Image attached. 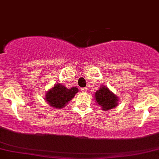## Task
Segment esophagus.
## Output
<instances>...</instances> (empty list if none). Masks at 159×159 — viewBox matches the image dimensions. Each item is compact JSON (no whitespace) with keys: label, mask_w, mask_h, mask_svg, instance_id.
<instances>
[{"label":"esophagus","mask_w":159,"mask_h":159,"mask_svg":"<svg viewBox=\"0 0 159 159\" xmlns=\"http://www.w3.org/2000/svg\"><path fill=\"white\" fill-rule=\"evenodd\" d=\"M81 91H82V92H86V91H88V88H81Z\"/></svg>","instance_id":"34e87169"}]
</instances>
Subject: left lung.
<instances>
[{
    "instance_id": "left-lung-1",
    "label": "left lung",
    "mask_w": 159,
    "mask_h": 159,
    "mask_svg": "<svg viewBox=\"0 0 159 159\" xmlns=\"http://www.w3.org/2000/svg\"><path fill=\"white\" fill-rule=\"evenodd\" d=\"M96 101L103 110H110L117 106L118 98L107 87H101L95 93Z\"/></svg>"
}]
</instances>
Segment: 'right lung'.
I'll return each mask as SVG.
<instances>
[{
	"label": "right lung",
	"mask_w": 159,
	"mask_h": 159,
	"mask_svg": "<svg viewBox=\"0 0 159 159\" xmlns=\"http://www.w3.org/2000/svg\"><path fill=\"white\" fill-rule=\"evenodd\" d=\"M77 92L78 89L75 87L68 89L63 85L56 84L46 93V101L53 107L62 108L74 98Z\"/></svg>",
	"instance_id": "obj_1"
}]
</instances>
